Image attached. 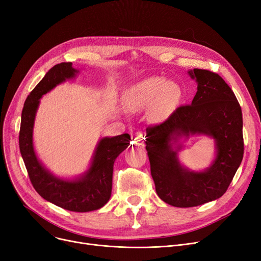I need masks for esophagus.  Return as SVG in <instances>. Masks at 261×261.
I'll return each instance as SVG.
<instances>
[{
	"label": "esophagus",
	"instance_id": "esophagus-1",
	"mask_svg": "<svg viewBox=\"0 0 261 261\" xmlns=\"http://www.w3.org/2000/svg\"><path fill=\"white\" fill-rule=\"evenodd\" d=\"M132 143L136 146H143L144 145V136L143 133L138 131L132 135Z\"/></svg>",
	"mask_w": 261,
	"mask_h": 261
}]
</instances>
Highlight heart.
<instances>
[{
    "label": "heart",
    "instance_id": "1",
    "mask_svg": "<svg viewBox=\"0 0 261 261\" xmlns=\"http://www.w3.org/2000/svg\"><path fill=\"white\" fill-rule=\"evenodd\" d=\"M182 91L175 82L153 76L129 87L123 93V106L130 112H141L148 108V118L160 121L165 118L180 102Z\"/></svg>",
    "mask_w": 261,
    "mask_h": 261
}]
</instances>
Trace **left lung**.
Masks as SVG:
<instances>
[{
    "mask_svg": "<svg viewBox=\"0 0 261 261\" xmlns=\"http://www.w3.org/2000/svg\"><path fill=\"white\" fill-rule=\"evenodd\" d=\"M197 93L160 125L146 129V149L158 196L175 207H194L223 196L243 158L242 112L234 92L216 73L194 68ZM206 135L216 155L202 172L183 167L177 152L182 138Z\"/></svg>",
    "mask_w": 261,
    "mask_h": 261,
    "instance_id": "8db88e82",
    "label": "left lung"
}]
</instances>
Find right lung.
Returning a JSON list of instances; mask_svg holds the SVG:
<instances>
[{"instance_id": "right-lung-1", "label": "right lung", "mask_w": 261, "mask_h": 261, "mask_svg": "<svg viewBox=\"0 0 261 261\" xmlns=\"http://www.w3.org/2000/svg\"><path fill=\"white\" fill-rule=\"evenodd\" d=\"M78 73L79 70L72 66V62L56 64L27 96L22 110L19 145L37 193L61 208L87 213L101 208L111 197L114 162L130 145V135L125 133L113 138H102L96 146L88 170L74 179H63L53 174L38 159L33 139L40 98L62 82L75 78Z\"/></svg>"}]
</instances>
